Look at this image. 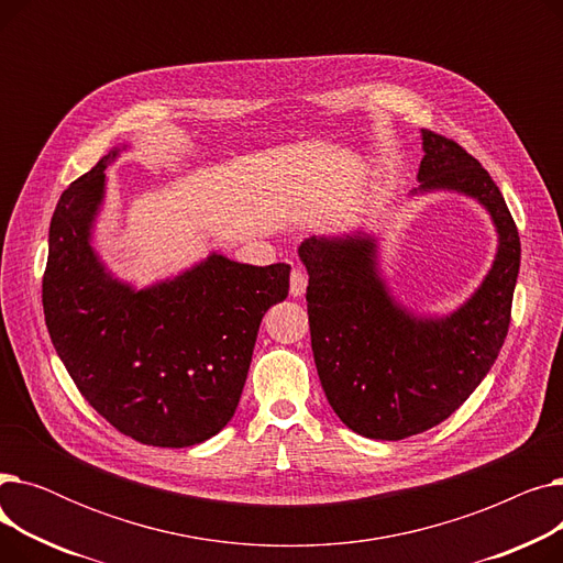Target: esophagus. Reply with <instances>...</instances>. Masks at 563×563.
<instances>
[{
    "instance_id": "esophagus-1",
    "label": "esophagus",
    "mask_w": 563,
    "mask_h": 563,
    "mask_svg": "<svg viewBox=\"0 0 563 563\" xmlns=\"http://www.w3.org/2000/svg\"><path fill=\"white\" fill-rule=\"evenodd\" d=\"M308 287V276L301 269H294L291 278H289V294L291 297H303Z\"/></svg>"
}]
</instances>
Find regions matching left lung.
Wrapping results in <instances>:
<instances>
[{
	"instance_id": "1",
	"label": "left lung",
	"mask_w": 563,
	"mask_h": 563,
	"mask_svg": "<svg viewBox=\"0 0 563 563\" xmlns=\"http://www.w3.org/2000/svg\"><path fill=\"white\" fill-rule=\"evenodd\" d=\"M422 147L412 196L475 198L497 230L490 272L461 308L427 317L397 303L367 232L312 234L299 246L310 276L306 301L321 388L351 431L374 440L422 433L475 393L505 344L520 269L518 228L488 170L431 130H422Z\"/></svg>"
}]
</instances>
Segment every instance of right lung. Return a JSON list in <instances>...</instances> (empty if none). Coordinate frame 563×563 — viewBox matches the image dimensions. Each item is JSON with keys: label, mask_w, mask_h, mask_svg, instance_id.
Here are the masks:
<instances>
[{"label": "right lung", "mask_w": 563, "mask_h": 563, "mask_svg": "<svg viewBox=\"0 0 563 563\" xmlns=\"http://www.w3.org/2000/svg\"><path fill=\"white\" fill-rule=\"evenodd\" d=\"M113 147L62 194L49 223L43 310L75 386L121 433L191 448L234 416L264 312L285 301L289 264L212 253L180 276L136 289L113 278L91 236Z\"/></svg>", "instance_id": "1"}]
</instances>
